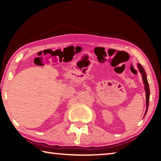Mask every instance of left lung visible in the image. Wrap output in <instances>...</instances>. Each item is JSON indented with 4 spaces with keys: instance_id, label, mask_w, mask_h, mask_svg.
Returning <instances> with one entry per match:
<instances>
[{
    "instance_id": "obj_1",
    "label": "left lung",
    "mask_w": 161,
    "mask_h": 161,
    "mask_svg": "<svg viewBox=\"0 0 161 161\" xmlns=\"http://www.w3.org/2000/svg\"><path fill=\"white\" fill-rule=\"evenodd\" d=\"M137 67H138V70H139L140 73L141 74V76H142L143 82V84H144V89H145V92H146V111H145V114H144V116H145L146 113H147V111H148V103H149V99H150V89H149V85H148V80H147L146 73L145 72V70H144L143 67H142V65H141L139 63L137 64Z\"/></svg>"
}]
</instances>
